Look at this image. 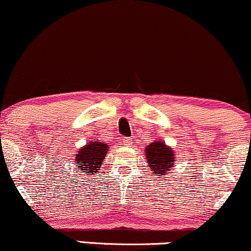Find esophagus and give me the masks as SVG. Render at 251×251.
Wrapping results in <instances>:
<instances>
[{
  "instance_id": "34e87169",
  "label": "esophagus",
  "mask_w": 251,
  "mask_h": 251,
  "mask_svg": "<svg viewBox=\"0 0 251 251\" xmlns=\"http://www.w3.org/2000/svg\"><path fill=\"white\" fill-rule=\"evenodd\" d=\"M123 143L126 147H130L132 146V138L131 137H123Z\"/></svg>"
}]
</instances>
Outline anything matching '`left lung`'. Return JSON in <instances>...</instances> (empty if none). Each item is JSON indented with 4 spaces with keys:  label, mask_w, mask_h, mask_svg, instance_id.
<instances>
[{
    "label": "left lung",
    "mask_w": 251,
    "mask_h": 251,
    "mask_svg": "<svg viewBox=\"0 0 251 251\" xmlns=\"http://www.w3.org/2000/svg\"><path fill=\"white\" fill-rule=\"evenodd\" d=\"M146 156L148 160L149 167H151V172L160 174L163 177L164 174L169 173V169L173 167L175 155L172 151V148L166 146L162 141L151 143L146 148Z\"/></svg>",
    "instance_id": "obj_1"
}]
</instances>
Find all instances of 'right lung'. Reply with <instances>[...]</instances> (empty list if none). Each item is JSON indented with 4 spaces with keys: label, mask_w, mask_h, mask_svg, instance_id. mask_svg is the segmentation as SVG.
I'll use <instances>...</instances> for the list:
<instances>
[{
    "label": "right lung",
    "mask_w": 251,
    "mask_h": 251,
    "mask_svg": "<svg viewBox=\"0 0 251 251\" xmlns=\"http://www.w3.org/2000/svg\"><path fill=\"white\" fill-rule=\"evenodd\" d=\"M109 147L103 142L93 141L89 144L76 152V163L78 170H85V173L96 174L100 170Z\"/></svg>",
    "instance_id": "add662e5"
}]
</instances>
